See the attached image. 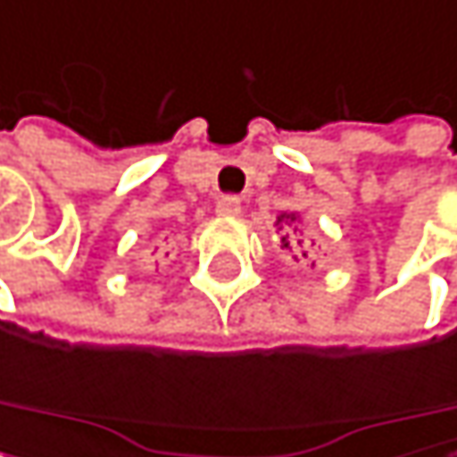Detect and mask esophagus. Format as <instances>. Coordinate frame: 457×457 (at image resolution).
Listing matches in <instances>:
<instances>
[{
	"label": "esophagus",
	"mask_w": 457,
	"mask_h": 457,
	"mask_svg": "<svg viewBox=\"0 0 457 457\" xmlns=\"http://www.w3.org/2000/svg\"><path fill=\"white\" fill-rule=\"evenodd\" d=\"M215 210H218V215H226V218H237V215L242 212V204H239L237 198H220Z\"/></svg>",
	"instance_id": "34e87169"
}]
</instances>
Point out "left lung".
Here are the masks:
<instances>
[{
  "label": "left lung",
  "instance_id": "obj_1",
  "mask_svg": "<svg viewBox=\"0 0 457 457\" xmlns=\"http://www.w3.org/2000/svg\"><path fill=\"white\" fill-rule=\"evenodd\" d=\"M280 220H283V218H280ZM294 220H296L294 215H286V223H294ZM288 239H294V237H291V234H286V237H283V247H288V250H294V245H296V247L303 245V242H288ZM303 256H308V253H303Z\"/></svg>",
  "mask_w": 457,
  "mask_h": 457
}]
</instances>
